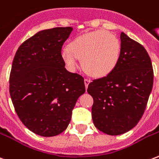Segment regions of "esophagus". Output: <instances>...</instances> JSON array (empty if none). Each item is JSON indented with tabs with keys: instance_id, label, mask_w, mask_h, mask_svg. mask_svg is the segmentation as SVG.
<instances>
[{
	"instance_id": "obj_1",
	"label": "esophagus",
	"mask_w": 159,
	"mask_h": 159,
	"mask_svg": "<svg viewBox=\"0 0 159 159\" xmlns=\"http://www.w3.org/2000/svg\"><path fill=\"white\" fill-rule=\"evenodd\" d=\"M90 82H91L90 79H88V78H85V79H84V83H85V87H86V88H88V84H89Z\"/></svg>"
}]
</instances>
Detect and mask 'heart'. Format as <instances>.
<instances>
[{"label": "heart", "mask_w": 159, "mask_h": 159, "mask_svg": "<svg viewBox=\"0 0 159 159\" xmlns=\"http://www.w3.org/2000/svg\"><path fill=\"white\" fill-rule=\"evenodd\" d=\"M121 44L115 34L96 30L77 36L61 52V59L69 70H74L77 59L83 70L92 77L108 75L119 61Z\"/></svg>", "instance_id": "b5f03b06"}]
</instances>
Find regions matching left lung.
I'll return each mask as SVG.
<instances>
[{
	"instance_id": "left-lung-1",
	"label": "left lung",
	"mask_w": 159,
	"mask_h": 159,
	"mask_svg": "<svg viewBox=\"0 0 159 159\" xmlns=\"http://www.w3.org/2000/svg\"><path fill=\"white\" fill-rule=\"evenodd\" d=\"M119 61L106 77L93 80L92 117L98 130L108 135L127 133L139 123L153 84V69L143 46L121 32Z\"/></svg>"
}]
</instances>
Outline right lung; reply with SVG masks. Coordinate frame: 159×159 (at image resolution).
<instances>
[{
  "instance_id": "add662e5",
  "label": "right lung",
  "mask_w": 159,
  "mask_h": 159,
  "mask_svg": "<svg viewBox=\"0 0 159 159\" xmlns=\"http://www.w3.org/2000/svg\"><path fill=\"white\" fill-rule=\"evenodd\" d=\"M72 28L55 27L36 33L20 45L10 73L9 92L18 117L37 135L66 130L84 78L66 71L61 48Z\"/></svg>"
}]
</instances>
